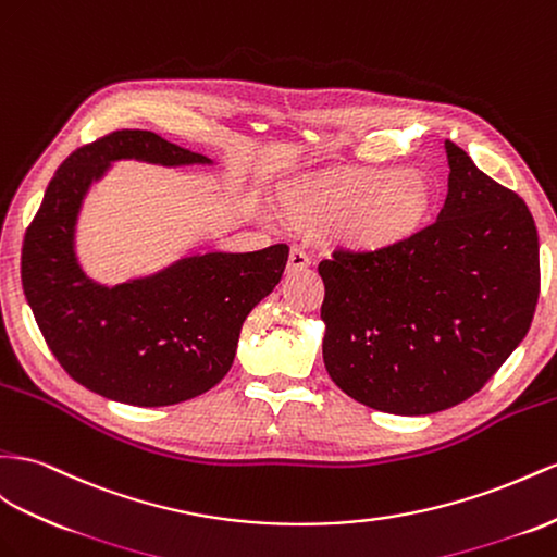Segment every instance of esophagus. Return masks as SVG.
I'll use <instances>...</instances> for the list:
<instances>
[{"label": "esophagus", "instance_id": "esophagus-1", "mask_svg": "<svg viewBox=\"0 0 557 557\" xmlns=\"http://www.w3.org/2000/svg\"><path fill=\"white\" fill-rule=\"evenodd\" d=\"M310 265V256L301 247H292L289 251V270H306Z\"/></svg>", "mask_w": 557, "mask_h": 557}]
</instances>
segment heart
Instances as JSON below:
<instances>
[{"instance_id":"b5f03b06","label":"heart","mask_w":557,"mask_h":557,"mask_svg":"<svg viewBox=\"0 0 557 557\" xmlns=\"http://www.w3.org/2000/svg\"><path fill=\"white\" fill-rule=\"evenodd\" d=\"M431 193L423 178L397 169H364L296 185L287 195L292 219L341 221L344 235L379 249L409 237L425 219Z\"/></svg>"}]
</instances>
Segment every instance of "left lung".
<instances>
[{
	"label": "left lung",
	"mask_w": 557,
	"mask_h": 557,
	"mask_svg": "<svg viewBox=\"0 0 557 557\" xmlns=\"http://www.w3.org/2000/svg\"><path fill=\"white\" fill-rule=\"evenodd\" d=\"M437 219L374 251L336 249L322 358L336 386L388 414L423 417L475 395L530 332L539 235L522 199L445 140Z\"/></svg>",
	"instance_id": "1"
}]
</instances>
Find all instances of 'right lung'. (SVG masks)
I'll use <instances>...</instances> for the list:
<instances>
[{
    "instance_id": "right-lung-1",
    "label": "right lung",
    "mask_w": 557,
    "mask_h": 557,
    "mask_svg": "<svg viewBox=\"0 0 557 557\" xmlns=\"http://www.w3.org/2000/svg\"><path fill=\"white\" fill-rule=\"evenodd\" d=\"M120 160L213 164L143 129L77 148L53 174L25 233L23 292L55 360L84 388L124 405L166 407L207 393L227 374L242 322L275 289L289 247L193 253L112 287L91 280L75 249L79 209Z\"/></svg>"
}]
</instances>
